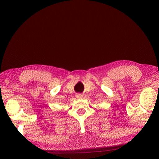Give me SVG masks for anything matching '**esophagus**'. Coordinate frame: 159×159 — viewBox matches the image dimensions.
<instances>
[{
	"label": "esophagus",
	"mask_w": 159,
	"mask_h": 159,
	"mask_svg": "<svg viewBox=\"0 0 159 159\" xmlns=\"http://www.w3.org/2000/svg\"><path fill=\"white\" fill-rule=\"evenodd\" d=\"M76 97H77V98H79V99H81V98L83 97L82 96V95L81 94H80V93H78V94H77V95H76Z\"/></svg>",
	"instance_id": "34e87169"
}]
</instances>
